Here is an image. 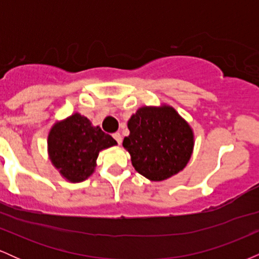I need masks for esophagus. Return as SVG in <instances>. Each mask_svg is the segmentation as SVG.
Segmentation results:
<instances>
[{"mask_svg":"<svg viewBox=\"0 0 259 259\" xmlns=\"http://www.w3.org/2000/svg\"><path fill=\"white\" fill-rule=\"evenodd\" d=\"M113 138H114V140L118 142V144H119V145L121 144V140H123V139H121V135H120L119 133H114V134H113Z\"/></svg>","mask_w":259,"mask_h":259,"instance_id":"34e87169","label":"esophagus"}]
</instances>
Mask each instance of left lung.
Returning <instances> with one entry per match:
<instances>
[{
  "label": "left lung",
  "mask_w": 259,
  "mask_h": 259,
  "mask_svg": "<svg viewBox=\"0 0 259 259\" xmlns=\"http://www.w3.org/2000/svg\"><path fill=\"white\" fill-rule=\"evenodd\" d=\"M123 146L135 170L162 181L186 167L194 150V133L173 107H141L127 121Z\"/></svg>",
  "instance_id": "left-lung-1"
}]
</instances>
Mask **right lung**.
<instances>
[{
    "label": "right lung",
    "instance_id": "add662e5",
    "mask_svg": "<svg viewBox=\"0 0 259 259\" xmlns=\"http://www.w3.org/2000/svg\"><path fill=\"white\" fill-rule=\"evenodd\" d=\"M117 141L100 126H92L79 113L56 123L49 134V153L52 164L67 180L80 183L94 173L100 151Z\"/></svg>",
    "mask_w": 259,
    "mask_h": 259
}]
</instances>
